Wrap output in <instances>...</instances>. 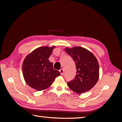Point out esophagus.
I'll use <instances>...</instances> for the list:
<instances>
[{"mask_svg": "<svg viewBox=\"0 0 122 122\" xmlns=\"http://www.w3.org/2000/svg\"><path fill=\"white\" fill-rule=\"evenodd\" d=\"M59 71H60V74H61V75H62V76H63V73H64V70H63V69H61Z\"/></svg>", "mask_w": 122, "mask_h": 122, "instance_id": "34e87169", "label": "esophagus"}]
</instances>
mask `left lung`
Wrapping results in <instances>:
<instances>
[{"instance_id":"left-lung-1","label":"left lung","mask_w":122,"mask_h":122,"mask_svg":"<svg viewBox=\"0 0 122 122\" xmlns=\"http://www.w3.org/2000/svg\"><path fill=\"white\" fill-rule=\"evenodd\" d=\"M65 50L73 59L76 69V76L67 82L68 86L78 94L88 91L97 83L99 77V66L97 58L87 49L80 46L66 48Z\"/></svg>"}]
</instances>
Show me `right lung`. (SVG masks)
Returning a JSON list of instances; mask_svg holds the SVG:
<instances>
[{
  "label": "right lung",
  "mask_w": 122,
  "mask_h": 122,
  "mask_svg": "<svg viewBox=\"0 0 122 122\" xmlns=\"http://www.w3.org/2000/svg\"><path fill=\"white\" fill-rule=\"evenodd\" d=\"M55 46H42L36 49L28 55L22 64L23 76L25 82L38 91L47 89L56 77L60 76L59 71L53 69V63L49 60Z\"/></svg>",
  "instance_id": "add662e5"
}]
</instances>
